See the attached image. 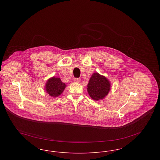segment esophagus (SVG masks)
<instances>
[{
	"mask_svg": "<svg viewBox=\"0 0 160 160\" xmlns=\"http://www.w3.org/2000/svg\"><path fill=\"white\" fill-rule=\"evenodd\" d=\"M74 80L76 83H79L80 82V80H81V78H74Z\"/></svg>",
	"mask_w": 160,
	"mask_h": 160,
	"instance_id": "esophagus-1",
	"label": "esophagus"
}]
</instances>
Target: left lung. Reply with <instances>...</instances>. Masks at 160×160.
Segmentation results:
<instances>
[{"instance_id":"left-lung-1","label":"left lung","mask_w":160,"mask_h":160,"mask_svg":"<svg viewBox=\"0 0 160 160\" xmlns=\"http://www.w3.org/2000/svg\"><path fill=\"white\" fill-rule=\"evenodd\" d=\"M88 92L93 100L103 99L110 89V82L98 73H93L88 84Z\"/></svg>"}]
</instances>
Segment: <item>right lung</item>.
Returning a JSON list of instances; mask_svg holds the SVG:
<instances>
[{
  "label": "right lung",
  "mask_w": 160,
  "mask_h": 160,
  "mask_svg": "<svg viewBox=\"0 0 160 160\" xmlns=\"http://www.w3.org/2000/svg\"><path fill=\"white\" fill-rule=\"evenodd\" d=\"M65 87V84L63 83L59 78L53 77L47 81L46 84V90L51 97H57L62 93Z\"/></svg>",
  "instance_id": "right-lung-1"
}]
</instances>
